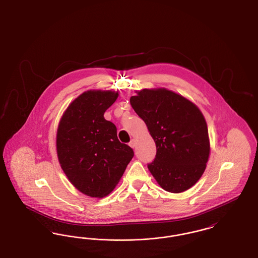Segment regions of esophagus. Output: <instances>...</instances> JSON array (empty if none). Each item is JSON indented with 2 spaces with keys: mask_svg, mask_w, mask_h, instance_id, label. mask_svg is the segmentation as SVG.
<instances>
[{
  "mask_svg": "<svg viewBox=\"0 0 258 258\" xmlns=\"http://www.w3.org/2000/svg\"><path fill=\"white\" fill-rule=\"evenodd\" d=\"M128 145L132 148H135V146H136V141H135V139L131 140V142L128 143Z\"/></svg>",
  "mask_w": 258,
  "mask_h": 258,
  "instance_id": "34e87169",
  "label": "esophagus"
}]
</instances>
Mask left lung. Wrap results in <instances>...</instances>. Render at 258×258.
Wrapping results in <instances>:
<instances>
[{"label":"left lung","mask_w":258,"mask_h":258,"mask_svg":"<svg viewBox=\"0 0 258 258\" xmlns=\"http://www.w3.org/2000/svg\"><path fill=\"white\" fill-rule=\"evenodd\" d=\"M131 104L157 147L148 168L160 186L179 194L202 176L210 154L207 123L197 106L166 89L138 92Z\"/></svg>","instance_id":"8db88e82"}]
</instances>
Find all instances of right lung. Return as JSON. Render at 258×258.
Here are the masks:
<instances>
[{"label":"right lung","mask_w":258,"mask_h":258,"mask_svg":"<svg viewBox=\"0 0 258 258\" xmlns=\"http://www.w3.org/2000/svg\"><path fill=\"white\" fill-rule=\"evenodd\" d=\"M118 98L111 91H88L64 111L57 132L61 169L74 186L92 197L109 195L120 181L134 150L121 143L117 127L103 117Z\"/></svg>","instance_id":"add662e5"}]
</instances>
